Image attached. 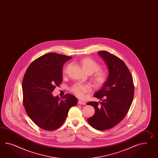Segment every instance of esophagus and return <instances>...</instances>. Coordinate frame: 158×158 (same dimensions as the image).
Instances as JSON below:
<instances>
[{
    "label": "esophagus",
    "mask_w": 158,
    "mask_h": 158,
    "mask_svg": "<svg viewBox=\"0 0 158 158\" xmlns=\"http://www.w3.org/2000/svg\"><path fill=\"white\" fill-rule=\"evenodd\" d=\"M78 104H83V105H85V102H84L83 101H81V100H78Z\"/></svg>",
    "instance_id": "esophagus-1"
}]
</instances>
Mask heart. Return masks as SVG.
Here are the masks:
<instances>
[{
	"instance_id": "1",
	"label": "heart",
	"mask_w": 158,
	"mask_h": 158,
	"mask_svg": "<svg viewBox=\"0 0 158 158\" xmlns=\"http://www.w3.org/2000/svg\"><path fill=\"white\" fill-rule=\"evenodd\" d=\"M81 65L86 73L91 74L94 73L93 80L94 84L97 87H102L107 82L108 78V73L106 69H102L99 63L90 58H85L81 59ZM67 67H66L64 72L66 73ZM92 87L89 85L82 84L80 83H75L71 88V91L79 98H83L85 94L91 91Z\"/></svg>"
}]
</instances>
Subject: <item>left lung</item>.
I'll return each instance as SVG.
<instances>
[{
    "label": "left lung",
    "mask_w": 158,
    "mask_h": 158,
    "mask_svg": "<svg viewBox=\"0 0 158 158\" xmlns=\"http://www.w3.org/2000/svg\"><path fill=\"white\" fill-rule=\"evenodd\" d=\"M98 53L107 65L109 75L103 87L94 95L101 102L87 103L95 110L87 121L93 128L104 131L115 127L127 115L134 98V85L131 73L120 58L106 51Z\"/></svg>",
    "instance_id": "1"
}]
</instances>
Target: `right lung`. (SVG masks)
<instances>
[{
	"label": "right lung",
	"mask_w": 158,
	"mask_h": 158,
	"mask_svg": "<svg viewBox=\"0 0 158 158\" xmlns=\"http://www.w3.org/2000/svg\"><path fill=\"white\" fill-rule=\"evenodd\" d=\"M72 58L51 52L35 59L27 68L22 82L23 103L27 115L38 127L54 131L64 122L77 99L67 94L60 99L52 92L63 81L64 63Z\"/></svg>",
	"instance_id": "add662e5"
}]
</instances>
